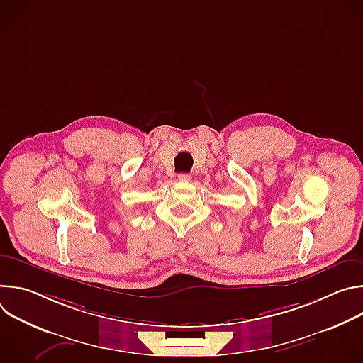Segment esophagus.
Returning <instances> with one entry per match:
<instances>
[{
	"label": "esophagus",
	"instance_id": "1",
	"mask_svg": "<svg viewBox=\"0 0 363 363\" xmlns=\"http://www.w3.org/2000/svg\"><path fill=\"white\" fill-rule=\"evenodd\" d=\"M178 179H179L181 182H188V181H191V175H188V174H181V175H178Z\"/></svg>",
	"mask_w": 363,
	"mask_h": 363
}]
</instances>
